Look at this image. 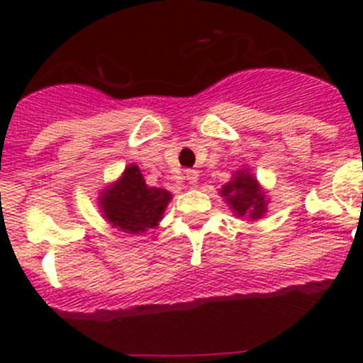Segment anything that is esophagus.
Listing matches in <instances>:
<instances>
[{
  "mask_svg": "<svg viewBox=\"0 0 363 363\" xmlns=\"http://www.w3.org/2000/svg\"><path fill=\"white\" fill-rule=\"evenodd\" d=\"M185 179H187L189 184L194 187V185L198 184V172L192 171V169H189V171H185Z\"/></svg>",
  "mask_w": 363,
  "mask_h": 363,
  "instance_id": "obj_1",
  "label": "esophagus"
}]
</instances>
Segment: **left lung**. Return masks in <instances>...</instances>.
<instances>
[{
	"mask_svg": "<svg viewBox=\"0 0 363 363\" xmlns=\"http://www.w3.org/2000/svg\"><path fill=\"white\" fill-rule=\"evenodd\" d=\"M220 194L225 198L234 214L240 218L258 220L267 211V198L258 185L255 176L249 171H238L229 184L221 187Z\"/></svg>",
	"mask_w": 363,
	"mask_h": 363,
	"instance_id": "left-lung-1",
	"label": "left lung"
}]
</instances>
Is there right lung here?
Here are the masks:
<instances>
[{
    "label": "right lung",
    "instance_id": "obj_1",
    "mask_svg": "<svg viewBox=\"0 0 363 363\" xmlns=\"http://www.w3.org/2000/svg\"><path fill=\"white\" fill-rule=\"evenodd\" d=\"M171 192L149 187L140 167L130 163L120 179L108 185L99 196V209L105 220L121 233L142 234L158 225Z\"/></svg>",
    "mask_w": 363,
    "mask_h": 363
}]
</instances>
